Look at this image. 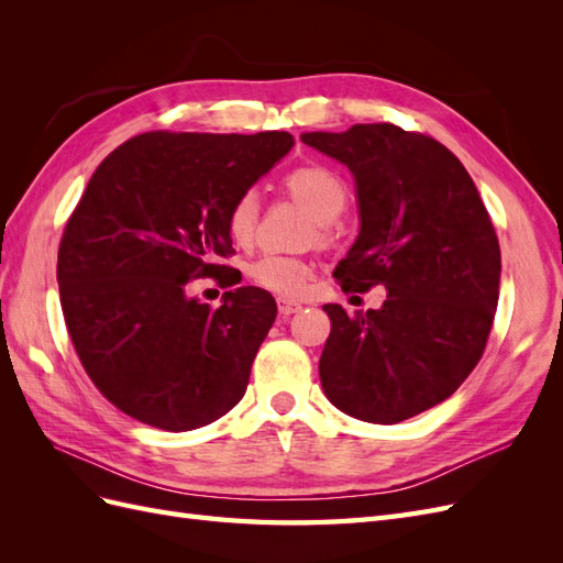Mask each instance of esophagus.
<instances>
[{
    "label": "esophagus",
    "instance_id": "obj_1",
    "mask_svg": "<svg viewBox=\"0 0 563 563\" xmlns=\"http://www.w3.org/2000/svg\"><path fill=\"white\" fill-rule=\"evenodd\" d=\"M277 308H279V314H282V317H291V314H296V312L302 310V305L296 302V300L279 298V300H277Z\"/></svg>",
    "mask_w": 563,
    "mask_h": 563
}]
</instances>
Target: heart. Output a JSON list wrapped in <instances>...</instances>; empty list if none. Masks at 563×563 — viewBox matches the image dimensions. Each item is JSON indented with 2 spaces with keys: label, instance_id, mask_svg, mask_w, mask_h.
Instances as JSON below:
<instances>
[{
  "label": "heart",
  "instance_id": "obj_1",
  "mask_svg": "<svg viewBox=\"0 0 563 563\" xmlns=\"http://www.w3.org/2000/svg\"><path fill=\"white\" fill-rule=\"evenodd\" d=\"M286 190L291 192L319 223H331L343 213L347 203L345 183L331 168L321 164H302L288 172L284 178ZM258 223V197L251 190L236 197L225 216L228 234L236 244H249ZM312 275L308 261L284 253H263L249 265V279L279 296H298Z\"/></svg>",
  "mask_w": 563,
  "mask_h": 563
}]
</instances>
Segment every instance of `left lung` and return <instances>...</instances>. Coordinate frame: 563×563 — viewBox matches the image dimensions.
<instances>
[{"label":"left lung","mask_w":563,"mask_h":563,"mask_svg":"<svg viewBox=\"0 0 563 563\" xmlns=\"http://www.w3.org/2000/svg\"><path fill=\"white\" fill-rule=\"evenodd\" d=\"M300 139L356 183L362 230L333 277L347 294L387 291L366 314L323 305V395L366 422L413 418L449 399L484 354L500 284L490 216L465 166L430 135L354 124Z\"/></svg>","instance_id":"8db88e82"}]
</instances>
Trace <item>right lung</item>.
Instances as JSON below:
<instances>
[{
	"mask_svg": "<svg viewBox=\"0 0 563 563\" xmlns=\"http://www.w3.org/2000/svg\"><path fill=\"white\" fill-rule=\"evenodd\" d=\"M286 131H150L100 162L58 249L60 308L84 371L119 411L166 432L197 430L244 397L277 317L258 286H232L230 203L288 150Z\"/></svg>",
	"mask_w": 563,
	"mask_h": 563,
	"instance_id": "right-lung-1",
	"label": "right lung"
}]
</instances>
